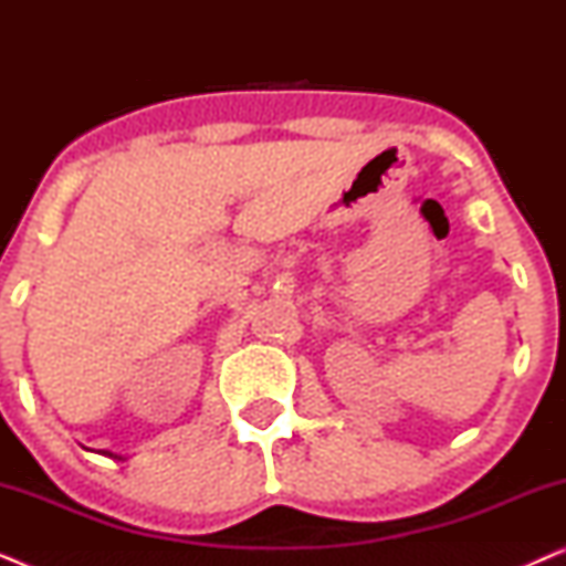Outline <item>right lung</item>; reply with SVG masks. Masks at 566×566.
I'll return each mask as SVG.
<instances>
[{"instance_id":"right-lung-1","label":"right lung","mask_w":566,"mask_h":566,"mask_svg":"<svg viewBox=\"0 0 566 566\" xmlns=\"http://www.w3.org/2000/svg\"><path fill=\"white\" fill-rule=\"evenodd\" d=\"M97 453H103V455H111V459H123V455H118V453H111V451H97Z\"/></svg>"}]
</instances>
